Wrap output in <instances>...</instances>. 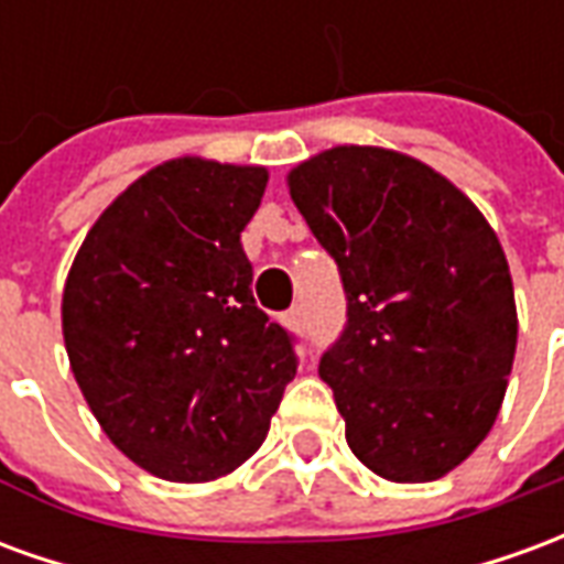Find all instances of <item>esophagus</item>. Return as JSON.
<instances>
[{"mask_svg": "<svg viewBox=\"0 0 564 564\" xmlns=\"http://www.w3.org/2000/svg\"><path fill=\"white\" fill-rule=\"evenodd\" d=\"M286 326H290V329H302V326H305V307L302 305H295V307H290V311H286Z\"/></svg>", "mask_w": 564, "mask_h": 564, "instance_id": "1", "label": "esophagus"}]
</instances>
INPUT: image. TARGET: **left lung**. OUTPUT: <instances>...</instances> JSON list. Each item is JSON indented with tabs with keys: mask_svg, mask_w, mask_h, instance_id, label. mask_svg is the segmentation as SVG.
Listing matches in <instances>:
<instances>
[{
	"mask_svg": "<svg viewBox=\"0 0 564 564\" xmlns=\"http://www.w3.org/2000/svg\"><path fill=\"white\" fill-rule=\"evenodd\" d=\"M332 253L347 329L319 359L366 468L429 484L480 447L517 354V302L496 229L432 165L338 144L286 174Z\"/></svg>",
	"mask_w": 564,
	"mask_h": 564,
	"instance_id": "obj_1",
	"label": "left lung"
}]
</instances>
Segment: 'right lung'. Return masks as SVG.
Wrapping results in <instances>:
<instances>
[{"label":"right lung","instance_id":"right-lung-1","mask_svg":"<svg viewBox=\"0 0 564 564\" xmlns=\"http://www.w3.org/2000/svg\"><path fill=\"white\" fill-rule=\"evenodd\" d=\"M265 184L262 165L162 162L99 214L68 269L72 375L111 444L172 484L250 459L295 378L241 247Z\"/></svg>","mask_w":564,"mask_h":564}]
</instances>
